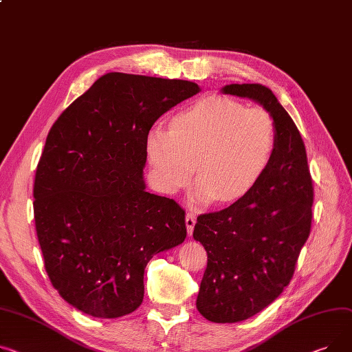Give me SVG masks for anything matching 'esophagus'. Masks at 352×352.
<instances>
[{
	"label": "esophagus",
	"instance_id": "34e87169",
	"mask_svg": "<svg viewBox=\"0 0 352 352\" xmlns=\"http://www.w3.org/2000/svg\"><path fill=\"white\" fill-rule=\"evenodd\" d=\"M185 223H186V230H188V235L191 236L192 235V230H194V226L197 223V218L192 212H188L185 217Z\"/></svg>",
	"mask_w": 352,
	"mask_h": 352
}]
</instances>
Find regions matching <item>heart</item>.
I'll use <instances>...</instances> for the list:
<instances>
[{"label":"heart","instance_id":"obj_1","mask_svg":"<svg viewBox=\"0 0 352 352\" xmlns=\"http://www.w3.org/2000/svg\"><path fill=\"white\" fill-rule=\"evenodd\" d=\"M277 148V127L269 111L222 96L198 100L178 114L173 129L157 124L147 135L153 177L174 194L199 178L201 204H228L248 195L269 170Z\"/></svg>","mask_w":352,"mask_h":352}]
</instances>
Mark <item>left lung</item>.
Here are the masks:
<instances>
[{
	"instance_id": "obj_1",
	"label": "left lung",
	"mask_w": 352,
	"mask_h": 352,
	"mask_svg": "<svg viewBox=\"0 0 352 352\" xmlns=\"http://www.w3.org/2000/svg\"><path fill=\"white\" fill-rule=\"evenodd\" d=\"M222 91L261 103L277 127L263 178L228 208L199 215L194 228L208 254L197 309L223 324L262 311L290 283L311 230L314 188L300 131L273 91L259 83H233Z\"/></svg>"
}]
</instances>
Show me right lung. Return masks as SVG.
I'll use <instances>...</instances> for the list:
<instances>
[{"instance_id": "1", "label": "right lung", "mask_w": 352, "mask_h": 352, "mask_svg": "<svg viewBox=\"0 0 352 352\" xmlns=\"http://www.w3.org/2000/svg\"><path fill=\"white\" fill-rule=\"evenodd\" d=\"M199 91L194 82L111 72L63 110L36 167L34 217L45 270L78 310L133 313L151 257L184 242L185 210L146 191L147 135Z\"/></svg>"}]
</instances>
